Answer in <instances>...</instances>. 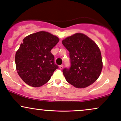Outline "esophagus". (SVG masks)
Instances as JSON below:
<instances>
[{
  "label": "esophagus",
  "mask_w": 121,
  "mask_h": 121,
  "mask_svg": "<svg viewBox=\"0 0 121 121\" xmlns=\"http://www.w3.org/2000/svg\"><path fill=\"white\" fill-rule=\"evenodd\" d=\"M63 65H60V66H59V69H60V70L63 69Z\"/></svg>",
  "instance_id": "34e87169"
}]
</instances>
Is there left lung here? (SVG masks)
Returning <instances> with one entry per match:
<instances>
[{
    "instance_id": "obj_1",
    "label": "left lung",
    "mask_w": 121,
    "mask_h": 121,
    "mask_svg": "<svg viewBox=\"0 0 121 121\" xmlns=\"http://www.w3.org/2000/svg\"><path fill=\"white\" fill-rule=\"evenodd\" d=\"M62 42L70 52V67L63 70L67 82L77 88H85L97 81L103 65L96 43L81 33L69 36Z\"/></svg>"
}]
</instances>
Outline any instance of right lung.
Instances as JSON below:
<instances>
[{"mask_svg":"<svg viewBox=\"0 0 121 121\" xmlns=\"http://www.w3.org/2000/svg\"><path fill=\"white\" fill-rule=\"evenodd\" d=\"M59 39L46 31L26 36L15 54L16 68L19 77L29 86H43L51 78L58 66L51 50Z\"/></svg>","mask_w":121,"mask_h":121,"instance_id":"obj_1","label":"right lung"}]
</instances>
